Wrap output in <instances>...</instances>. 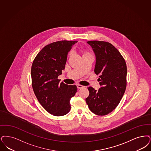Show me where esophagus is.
<instances>
[{
    "instance_id": "1",
    "label": "esophagus",
    "mask_w": 151,
    "mask_h": 151,
    "mask_svg": "<svg viewBox=\"0 0 151 151\" xmlns=\"http://www.w3.org/2000/svg\"><path fill=\"white\" fill-rule=\"evenodd\" d=\"M76 86H77L78 89H83V88H85L84 86H83L81 85L77 84Z\"/></svg>"
}]
</instances>
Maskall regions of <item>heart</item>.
I'll return each mask as SVG.
<instances>
[{"mask_svg": "<svg viewBox=\"0 0 151 151\" xmlns=\"http://www.w3.org/2000/svg\"><path fill=\"white\" fill-rule=\"evenodd\" d=\"M82 55H83V57L88 56V55H91V53H90L89 51L86 50H83V52H82Z\"/></svg>", "mask_w": 151, "mask_h": 151, "instance_id": "1", "label": "heart"}]
</instances>
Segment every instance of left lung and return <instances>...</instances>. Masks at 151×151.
Segmentation results:
<instances>
[{"label":"left lung","mask_w":151,"mask_h":151,"mask_svg":"<svg viewBox=\"0 0 151 151\" xmlns=\"http://www.w3.org/2000/svg\"><path fill=\"white\" fill-rule=\"evenodd\" d=\"M87 43L96 55L94 73L99 75L101 87L98 91L88 87L89 95L85 101L94 114L107 115L116 108L126 90L127 64L119 51L111 43L97 40Z\"/></svg>","instance_id":"8db88e82"}]
</instances>
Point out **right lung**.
Wrapping results in <instances>:
<instances>
[{
	"instance_id": "add662e5",
	"label": "right lung",
	"mask_w": 151,
	"mask_h": 151,
	"mask_svg": "<svg viewBox=\"0 0 151 151\" xmlns=\"http://www.w3.org/2000/svg\"><path fill=\"white\" fill-rule=\"evenodd\" d=\"M76 42L62 40L50 43L39 52L32 64L34 92L42 107L55 116L69 112L70 99L77 91L75 85L60 83L58 78L65 68L68 53Z\"/></svg>"
}]
</instances>
